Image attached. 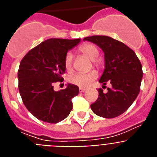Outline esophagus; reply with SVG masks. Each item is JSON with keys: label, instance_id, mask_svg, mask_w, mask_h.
Masks as SVG:
<instances>
[{"label": "esophagus", "instance_id": "esophagus-1", "mask_svg": "<svg viewBox=\"0 0 157 157\" xmlns=\"http://www.w3.org/2000/svg\"><path fill=\"white\" fill-rule=\"evenodd\" d=\"M79 90H80V92H81V93H84V92H85V91H86V89H84V88H80V89H79Z\"/></svg>", "mask_w": 157, "mask_h": 157}]
</instances>
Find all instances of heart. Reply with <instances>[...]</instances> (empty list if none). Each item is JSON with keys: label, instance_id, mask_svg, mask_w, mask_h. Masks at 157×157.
Returning <instances> with one entry per match:
<instances>
[{"label": "heart", "instance_id": "obj_1", "mask_svg": "<svg viewBox=\"0 0 157 157\" xmlns=\"http://www.w3.org/2000/svg\"><path fill=\"white\" fill-rule=\"evenodd\" d=\"M79 51L86 56L88 58L93 60V63L96 67L100 66V62L96 60L99 55V49L97 46L90 43H85L80 46ZM72 58L73 55L71 52H68L64 57V67L66 70L70 71L72 66ZM97 77V72L94 70H92L89 72H77L75 74L71 75L68 77V81L72 85H77L81 88H87L91 85V83Z\"/></svg>", "mask_w": 157, "mask_h": 157}]
</instances>
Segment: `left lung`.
<instances>
[{
    "mask_svg": "<svg viewBox=\"0 0 157 157\" xmlns=\"http://www.w3.org/2000/svg\"><path fill=\"white\" fill-rule=\"evenodd\" d=\"M84 40L98 45L105 53V68L99 82H108L111 88L103 93L99 89L98 99L91 105L95 114L114 118L127 110L137 97L143 77L141 63L132 50L122 42L107 36H88Z\"/></svg>",
    "mask_w": 157,
    "mask_h": 157,
    "instance_id": "obj_1",
    "label": "left lung"
}]
</instances>
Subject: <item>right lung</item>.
I'll return each mask as SVG.
<instances>
[{"instance_id":"right-lung-1","label":"right lung","mask_w":157,"mask_h":157,"mask_svg":"<svg viewBox=\"0 0 157 157\" xmlns=\"http://www.w3.org/2000/svg\"><path fill=\"white\" fill-rule=\"evenodd\" d=\"M80 41L51 38L32 48L20 63V94L25 106L38 120L55 124L69 115L78 86L68 84L66 89L56 92L53 84L64 81L65 55Z\"/></svg>"}]
</instances>
